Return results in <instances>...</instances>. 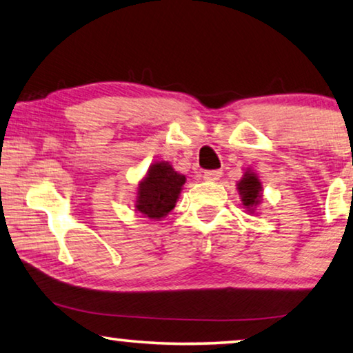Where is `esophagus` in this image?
<instances>
[{"label":"esophagus","mask_w":353,"mask_h":353,"mask_svg":"<svg viewBox=\"0 0 353 353\" xmlns=\"http://www.w3.org/2000/svg\"><path fill=\"white\" fill-rule=\"evenodd\" d=\"M220 177H222V171H219V170H215V171H204L203 172V179H204V181H209V182L219 181Z\"/></svg>","instance_id":"1"}]
</instances>
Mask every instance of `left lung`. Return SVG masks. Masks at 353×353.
I'll use <instances>...</instances> for the list:
<instances>
[{
	"label": "left lung",
	"instance_id": "obj_1",
	"mask_svg": "<svg viewBox=\"0 0 353 353\" xmlns=\"http://www.w3.org/2000/svg\"><path fill=\"white\" fill-rule=\"evenodd\" d=\"M236 187H238L241 201H243V206L245 208L247 212L255 214V209L261 203L263 198V187L260 177L252 170H245L244 176L241 177V181L238 183H236Z\"/></svg>",
	"mask_w": 353,
	"mask_h": 353
}]
</instances>
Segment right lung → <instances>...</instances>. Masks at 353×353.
Returning <instances> with one entry per match:
<instances>
[{
    "mask_svg": "<svg viewBox=\"0 0 353 353\" xmlns=\"http://www.w3.org/2000/svg\"><path fill=\"white\" fill-rule=\"evenodd\" d=\"M187 177L177 172L168 161L152 163L147 174L141 179L136 190L134 208L144 217L165 219L181 196Z\"/></svg>",
    "mask_w": 353,
    "mask_h": 353,
    "instance_id": "right-lung-1",
    "label": "right lung"
}]
</instances>
